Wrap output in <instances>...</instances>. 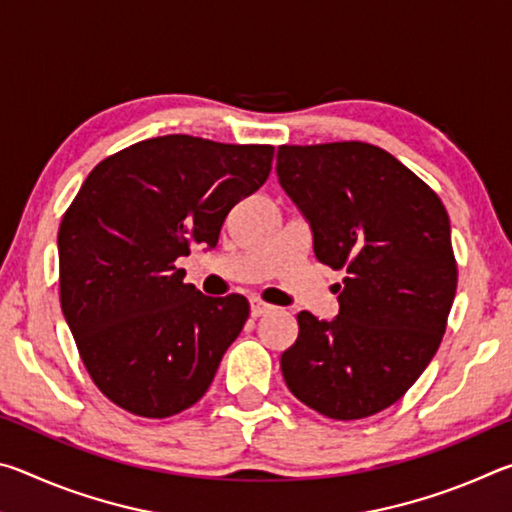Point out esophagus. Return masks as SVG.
<instances>
[{
    "mask_svg": "<svg viewBox=\"0 0 512 512\" xmlns=\"http://www.w3.org/2000/svg\"><path fill=\"white\" fill-rule=\"evenodd\" d=\"M275 307L268 305V302L259 300V298H250V314H253V318H259V316H266L271 314Z\"/></svg>",
    "mask_w": 512,
    "mask_h": 512,
    "instance_id": "esophagus-1",
    "label": "esophagus"
}]
</instances>
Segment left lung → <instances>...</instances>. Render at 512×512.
I'll list each match as a JSON object with an SVG mask.
<instances>
[{"instance_id":"8db88e82","label":"left lung","mask_w":512,"mask_h":512,"mask_svg":"<svg viewBox=\"0 0 512 512\" xmlns=\"http://www.w3.org/2000/svg\"><path fill=\"white\" fill-rule=\"evenodd\" d=\"M275 171L309 223L318 262L348 271L339 316L298 314L284 381L327 418H368L409 391L443 341L458 280L447 210L366 142L284 144Z\"/></svg>"}]
</instances>
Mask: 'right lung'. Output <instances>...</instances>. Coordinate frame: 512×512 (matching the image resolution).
Masks as SVG:
<instances>
[{
  "mask_svg": "<svg viewBox=\"0 0 512 512\" xmlns=\"http://www.w3.org/2000/svg\"><path fill=\"white\" fill-rule=\"evenodd\" d=\"M268 144L164 135L110 155L85 178L58 230L60 307L99 391L142 418L205 395L250 314L244 296L185 284L196 244L271 173Z\"/></svg>",
  "mask_w": 512,
  "mask_h": 512,
  "instance_id": "right-lung-1",
  "label": "right lung"
}]
</instances>
